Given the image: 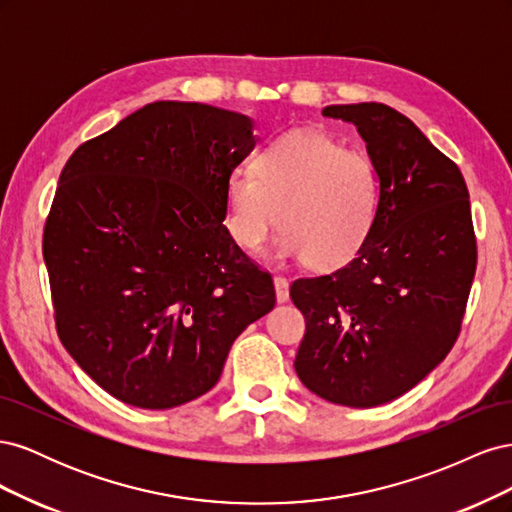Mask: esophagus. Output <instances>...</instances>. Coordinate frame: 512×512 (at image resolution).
Returning <instances> with one entry per match:
<instances>
[{
  "label": "esophagus",
  "instance_id": "obj_1",
  "mask_svg": "<svg viewBox=\"0 0 512 512\" xmlns=\"http://www.w3.org/2000/svg\"><path fill=\"white\" fill-rule=\"evenodd\" d=\"M273 284H275V297H277V303H286L290 299V284L286 277H273Z\"/></svg>",
  "mask_w": 512,
  "mask_h": 512
}]
</instances>
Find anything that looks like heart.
<instances>
[{"label":"heart","mask_w":512,"mask_h":512,"mask_svg":"<svg viewBox=\"0 0 512 512\" xmlns=\"http://www.w3.org/2000/svg\"><path fill=\"white\" fill-rule=\"evenodd\" d=\"M252 168H235L226 179V226L241 250L258 252L277 220V260L305 258L331 271L363 250L378 222L380 183L361 153L297 130L271 141Z\"/></svg>","instance_id":"obj_1"}]
</instances>
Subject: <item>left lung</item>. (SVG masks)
Instances as JSON below:
<instances>
[{"mask_svg":"<svg viewBox=\"0 0 512 512\" xmlns=\"http://www.w3.org/2000/svg\"><path fill=\"white\" fill-rule=\"evenodd\" d=\"M322 115L365 141L380 213L346 267L292 282L307 324L294 369L331 404L374 408L408 393L455 344L476 271L470 194L457 164L395 108L331 104Z\"/></svg>","mask_w":512,"mask_h":512,"instance_id":"obj_1","label":"left lung"}]
</instances>
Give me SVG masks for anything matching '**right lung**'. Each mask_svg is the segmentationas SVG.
I'll return each instance as SVG.
<instances>
[{
    "instance_id": "right-lung-1",
    "label": "right lung",
    "mask_w": 512,
    "mask_h": 512,
    "mask_svg": "<svg viewBox=\"0 0 512 512\" xmlns=\"http://www.w3.org/2000/svg\"><path fill=\"white\" fill-rule=\"evenodd\" d=\"M254 130L243 113L160 100L61 170L42 241L57 333L123 404L168 410L205 395L232 342L275 307L271 275L224 226L226 179Z\"/></svg>"
}]
</instances>
